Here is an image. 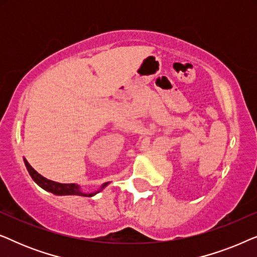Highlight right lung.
<instances>
[{
    "instance_id": "1",
    "label": "right lung",
    "mask_w": 257,
    "mask_h": 257,
    "mask_svg": "<svg viewBox=\"0 0 257 257\" xmlns=\"http://www.w3.org/2000/svg\"><path fill=\"white\" fill-rule=\"evenodd\" d=\"M23 160H24V164H26V167H27L28 172H29L31 179H33V180L36 182V184L40 186L41 188H43L44 191L50 192V193H52V194H55V195L93 196V195H96L97 193H99L100 191H103V189L106 187L108 184H110V181L105 182V184L101 185L100 187L97 189V191L86 193V192L83 191L82 187H80L78 184H59V182L49 180V179L44 178L43 175H41L40 173H38V172L35 171L34 168L30 166V164L28 163L26 158H24Z\"/></svg>"
}]
</instances>
